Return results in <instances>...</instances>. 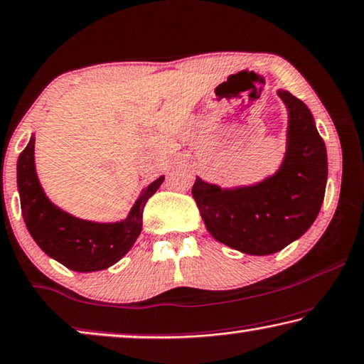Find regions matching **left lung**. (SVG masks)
I'll use <instances>...</instances> for the list:
<instances>
[{
  "mask_svg": "<svg viewBox=\"0 0 364 364\" xmlns=\"http://www.w3.org/2000/svg\"><path fill=\"white\" fill-rule=\"evenodd\" d=\"M289 108L287 152L274 177L221 191L195 178L192 195L210 235L246 255H272L310 228L322 207L326 149L304 102L279 90Z\"/></svg>",
  "mask_w": 364,
  "mask_h": 364,
  "instance_id": "1",
  "label": "left lung"
}]
</instances>
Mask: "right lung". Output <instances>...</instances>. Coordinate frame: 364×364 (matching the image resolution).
Masks as SVG:
<instances>
[{
	"mask_svg": "<svg viewBox=\"0 0 364 364\" xmlns=\"http://www.w3.org/2000/svg\"><path fill=\"white\" fill-rule=\"evenodd\" d=\"M162 182L164 177H159L147 186L126 220L92 223L62 212L46 197L36 176L34 138L18 159L21 212L31 236L47 256L77 272L107 269L131 250L143 230L144 205Z\"/></svg>",
	"mask_w": 364,
	"mask_h": 364,
	"instance_id": "right-lung-1",
	"label": "right lung"
}]
</instances>
